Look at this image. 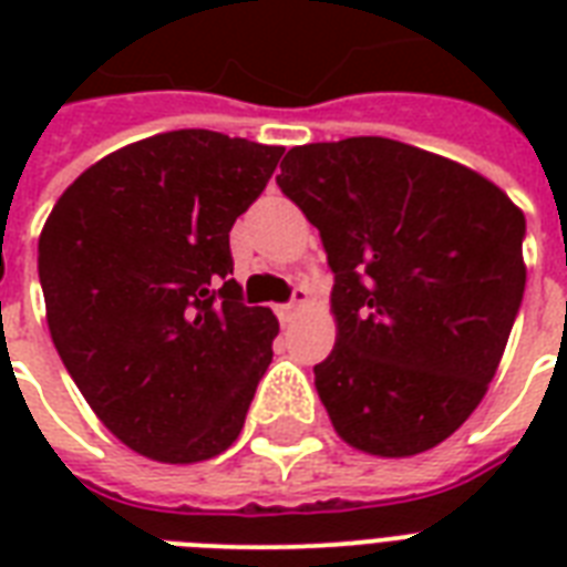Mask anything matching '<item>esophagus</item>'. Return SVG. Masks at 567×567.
Segmentation results:
<instances>
[{
    "mask_svg": "<svg viewBox=\"0 0 567 567\" xmlns=\"http://www.w3.org/2000/svg\"><path fill=\"white\" fill-rule=\"evenodd\" d=\"M306 302H309V288L297 285V288H293V300L288 302V306H279V309H276V315H279V320H282V323H291L293 315H297V311H300Z\"/></svg>",
    "mask_w": 567,
    "mask_h": 567,
    "instance_id": "1",
    "label": "esophagus"
}]
</instances>
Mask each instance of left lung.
Returning a JSON list of instances; mask_svg holds the SVG:
<instances>
[{
    "label": "left lung",
    "mask_w": 567,
    "mask_h": 567,
    "mask_svg": "<svg viewBox=\"0 0 567 567\" xmlns=\"http://www.w3.org/2000/svg\"><path fill=\"white\" fill-rule=\"evenodd\" d=\"M336 274L315 388L350 447L417 456L471 417L518 315L527 220L465 164L391 137L288 150L276 176Z\"/></svg>",
    "instance_id": "8db88e82"
}]
</instances>
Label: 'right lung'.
<instances>
[{"label": "right lung", "mask_w": 567, "mask_h": 567, "mask_svg": "<svg viewBox=\"0 0 567 567\" xmlns=\"http://www.w3.org/2000/svg\"><path fill=\"white\" fill-rule=\"evenodd\" d=\"M282 153L162 132L91 164L43 223L52 344L105 430L153 462L229 450L274 359L279 320L240 302L229 231Z\"/></svg>", "instance_id": "1"}]
</instances>
